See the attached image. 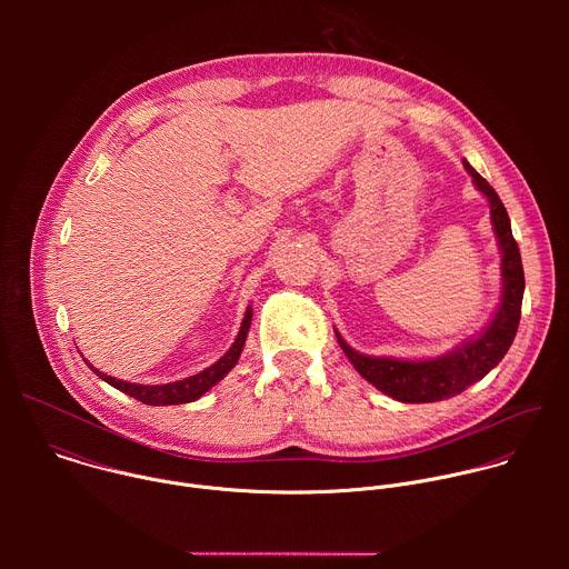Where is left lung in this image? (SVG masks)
<instances>
[{
	"label": "left lung",
	"instance_id": "left-lung-1",
	"mask_svg": "<svg viewBox=\"0 0 569 569\" xmlns=\"http://www.w3.org/2000/svg\"><path fill=\"white\" fill-rule=\"evenodd\" d=\"M463 169L470 173L472 184L491 204V222L502 252V299L491 321L475 338L461 342L450 353L430 360L365 356L351 349L336 331L338 345L342 347L356 371L376 389L400 402H435L461 393L466 387L481 380L507 356L518 333L525 295V270L518 242L511 233V220L496 189L468 161H463Z\"/></svg>",
	"mask_w": 569,
	"mask_h": 569
}]
</instances>
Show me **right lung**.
<instances>
[{
    "mask_svg": "<svg viewBox=\"0 0 569 569\" xmlns=\"http://www.w3.org/2000/svg\"><path fill=\"white\" fill-rule=\"evenodd\" d=\"M250 323H252V308L246 310V317H242V323H240V331H238L233 345L229 347V351L218 362L207 367L204 371H200L196 376H189L184 380H176V382H167V385H134V382H126V380H117L112 376H106L99 369H94L92 365H90V369L94 373H99V378L106 380L108 385L117 387L119 391H123V393L146 402V405H180V402H191V400H198L204 391H209L216 382H220L233 369V365L240 358L242 347H246Z\"/></svg>",
    "mask_w": 569,
    "mask_h": 569,
    "instance_id": "1",
    "label": "right lung"
}]
</instances>
